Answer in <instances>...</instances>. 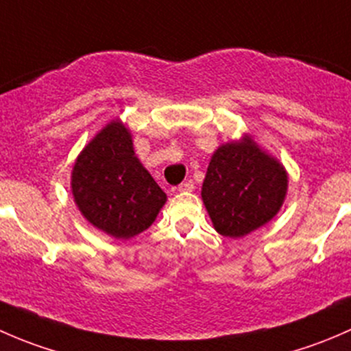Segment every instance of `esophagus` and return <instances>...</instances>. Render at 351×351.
<instances>
[{
  "label": "esophagus",
  "instance_id": "34e87169",
  "mask_svg": "<svg viewBox=\"0 0 351 351\" xmlns=\"http://www.w3.org/2000/svg\"><path fill=\"white\" fill-rule=\"evenodd\" d=\"M193 189H195V185H193L192 180H186L178 185V192H193Z\"/></svg>",
  "mask_w": 351,
  "mask_h": 351
}]
</instances>
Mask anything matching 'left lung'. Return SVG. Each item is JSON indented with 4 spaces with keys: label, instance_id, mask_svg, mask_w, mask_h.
Masks as SVG:
<instances>
[{
    "label": "left lung",
    "instance_id": "8db88e82",
    "mask_svg": "<svg viewBox=\"0 0 351 351\" xmlns=\"http://www.w3.org/2000/svg\"><path fill=\"white\" fill-rule=\"evenodd\" d=\"M287 189L284 165L244 134L214 151L202 200L215 231L236 239L268 224L284 205Z\"/></svg>",
    "mask_w": 351,
    "mask_h": 351
}]
</instances>
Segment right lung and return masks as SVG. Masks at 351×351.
Wrapping results in <instances>:
<instances>
[{
	"instance_id": "1",
	"label": "right lung",
	"mask_w": 351,
	"mask_h": 351,
	"mask_svg": "<svg viewBox=\"0 0 351 351\" xmlns=\"http://www.w3.org/2000/svg\"><path fill=\"white\" fill-rule=\"evenodd\" d=\"M71 192L81 215L115 239L146 231L166 204V193L134 153L132 134L119 119L77 154Z\"/></svg>"
}]
</instances>
